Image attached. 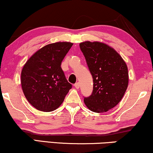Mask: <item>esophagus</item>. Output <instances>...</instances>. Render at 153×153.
Masks as SVG:
<instances>
[{
	"label": "esophagus",
	"mask_w": 153,
	"mask_h": 153,
	"mask_svg": "<svg viewBox=\"0 0 153 153\" xmlns=\"http://www.w3.org/2000/svg\"><path fill=\"white\" fill-rule=\"evenodd\" d=\"M74 87L76 88V89H79V88H80V83H79V82H77V83H76L74 84Z\"/></svg>",
	"instance_id": "esophagus-1"
}]
</instances>
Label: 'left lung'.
<instances>
[{"label":"left lung","mask_w":153,"mask_h":153,"mask_svg":"<svg viewBox=\"0 0 153 153\" xmlns=\"http://www.w3.org/2000/svg\"><path fill=\"white\" fill-rule=\"evenodd\" d=\"M93 79L92 95L84 98L92 111L104 113L116 106L128 86L127 66L114 48L100 42L79 44Z\"/></svg>","instance_id":"1"}]
</instances>
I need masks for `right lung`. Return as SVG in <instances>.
<instances>
[{
    "label": "right lung",
    "instance_id": "add662e5",
    "mask_svg": "<svg viewBox=\"0 0 153 153\" xmlns=\"http://www.w3.org/2000/svg\"><path fill=\"white\" fill-rule=\"evenodd\" d=\"M72 45L68 42L46 45L33 53L23 67V92L36 109L44 112L56 110L72 88L60 65Z\"/></svg>",
    "mask_w": 153,
    "mask_h": 153
}]
</instances>
